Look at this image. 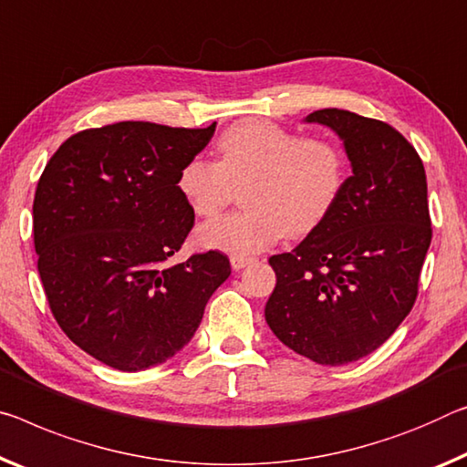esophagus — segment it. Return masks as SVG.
I'll list each match as a JSON object with an SVG mask.
<instances>
[{
	"label": "esophagus",
	"mask_w": 467,
	"mask_h": 467,
	"mask_svg": "<svg viewBox=\"0 0 467 467\" xmlns=\"http://www.w3.org/2000/svg\"><path fill=\"white\" fill-rule=\"evenodd\" d=\"M254 262V257H247V255H231V265L233 270H243L245 265H249Z\"/></svg>",
	"instance_id": "1"
}]
</instances>
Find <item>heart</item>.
<instances>
[{"label":"heart","instance_id":"b5f03b06","mask_svg":"<svg viewBox=\"0 0 467 467\" xmlns=\"http://www.w3.org/2000/svg\"><path fill=\"white\" fill-rule=\"evenodd\" d=\"M349 160L330 135H303L270 120H241L218 139V161L189 160L179 176L184 202L199 218H213L243 189L245 210L207 222L199 245L254 255L280 234L306 236L335 210Z\"/></svg>","mask_w":467,"mask_h":467}]
</instances>
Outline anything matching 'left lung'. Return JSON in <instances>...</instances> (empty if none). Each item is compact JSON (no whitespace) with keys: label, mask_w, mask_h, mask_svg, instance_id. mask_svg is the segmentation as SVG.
<instances>
[{"label":"left lung","mask_w":467,"mask_h":467,"mask_svg":"<svg viewBox=\"0 0 467 467\" xmlns=\"http://www.w3.org/2000/svg\"><path fill=\"white\" fill-rule=\"evenodd\" d=\"M306 120L343 139L353 174L330 216L291 254L270 257L265 322L295 353L343 366L379 349L416 303L432 239L426 172L387 122L337 108Z\"/></svg>","instance_id":"obj_1"}]
</instances>
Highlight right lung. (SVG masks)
<instances>
[{
  "label": "right lung",
  "instance_id": "right-lung-1",
  "mask_svg": "<svg viewBox=\"0 0 467 467\" xmlns=\"http://www.w3.org/2000/svg\"><path fill=\"white\" fill-rule=\"evenodd\" d=\"M207 129L116 122L66 139L33 202L36 268L56 322L101 364L137 372L193 338L231 276L216 249L170 264L195 224L179 176Z\"/></svg>",
  "mask_w": 467,
  "mask_h": 467
}]
</instances>
